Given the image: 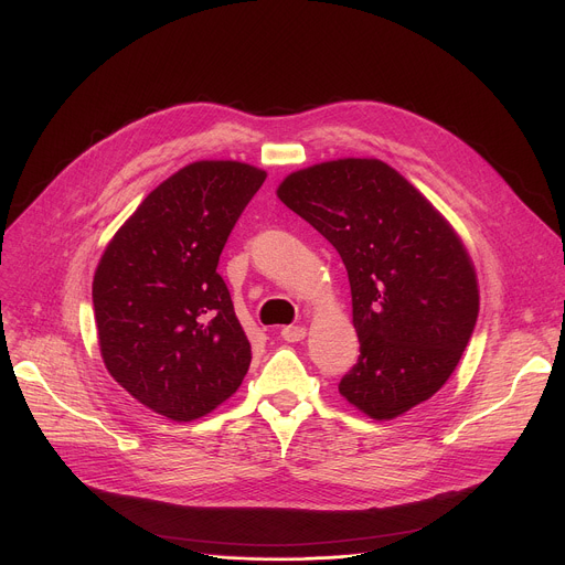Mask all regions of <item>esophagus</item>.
Wrapping results in <instances>:
<instances>
[{
    "instance_id": "34e87169",
    "label": "esophagus",
    "mask_w": 565,
    "mask_h": 565,
    "mask_svg": "<svg viewBox=\"0 0 565 565\" xmlns=\"http://www.w3.org/2000/svg\"><path fill=\"white\" fill-rule=\"evenodd\" d=\"M305 334H307V330H305L302 326H287V328H282V330H280V337H282L285 341H289V343L302 341V339H305Z\"/></svg>"
}]
</instances>
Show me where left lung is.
I'll list each match as a JSON object with an SVG mask.
<instances>
[{"instance_id": "left-lung-1", "label": "left lung", "mask_w": 565, "mask_h": 565, "mask_svg": "<svg viewBox=\"0 0 565 565\" xmlns=\"http://www.w3.org/2000/svg\"><path fill=\"white\" fill-rule=\"evenodd\" d=\"M278 198L339 250L348 271L359 359L339 393L374 419L433 397L478 319L476 271L447 220L377 159L298 170Z\"/></svg>"}]
</instances>
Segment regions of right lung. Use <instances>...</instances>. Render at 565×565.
Instances as JSON below:
<instances>
[{
    "instance_id": "obj_1",
    "label": "right lung",
    "mask_w": 565,
    "mask_h": 565,
    "mask_svg": "<svg viewBox=\"0 0 565 565\" xmlns=\"http://www.w3.org/2000/svg\"><path fill=\"white\" fill-rule=\"evenodd\" d=\"M265 177L237 161L181 168L98 263L92 298L103 361L135 399L174 422L217 408L248 370L250 345L217 263Z\"/></svg>"
}]
</instances>
